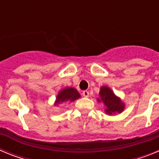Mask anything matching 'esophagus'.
I'll use <instances>...</instances> for the list:
<instances>
[{
  "instance_id": "esophagus-1",
  "label": "esophagus",
  "mask_w": 159,
  "mask_h": 159,
  "mask_svg": "<svg viewBox=\"0 0 159 159\" xmlns=\"http://www.w3.org/2000/svg\"><path fill=\"white\" fill-rule=\"evenodd\" d=\"M83 95H84V97H88L89 96V92H88V91H84V92H83Z\"/></svg>"
}]
</instances>
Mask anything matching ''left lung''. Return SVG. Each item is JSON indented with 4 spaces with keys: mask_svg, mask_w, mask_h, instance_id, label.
Returning <instances> with one entry per match:
<instances>
[{
    "mask_svg": "<svg viewBox=\"0 0 159 159\" xmlns=\"http://www.w3.org/2000/svg\"><path fill=\"white\" fill-rule=\"evenodd\" d=\"M99 95L101 99H98V101H102L104 102L105 106L107 107L105 111L108 115H112L116 112L121 113L124 109V103H123L107 87H102L100 88Z\"/></svg>",
    "mask_w": 159,
    "mask_h": 159,
    "instance_id": "1",
    "label": "left lung"
}]
</instances>
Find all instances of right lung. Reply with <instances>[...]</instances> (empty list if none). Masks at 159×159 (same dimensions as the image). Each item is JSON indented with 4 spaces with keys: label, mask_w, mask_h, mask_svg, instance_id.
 Here are the masks:
<instances>
[{
    "label": "right lung",
    "mask_w": 159,
    "mask_h": 159,
    "mask_svg": "<svg viewBox=\"0 0 159 159\" xmlns=\"http://www.w3.org/2000/svg\"><path fill=\"white\" fill-rule=\"evenodd\" d=\"M80 97V95L79 94L75 88H67L62 90L58 94L57 98L56 104H59L60 102H65V101H74Z\"/></svg>",
    "instance_id": "right-lung-1"
}]
</instances>
